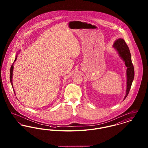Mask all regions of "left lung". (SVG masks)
Here are the masks:
<instances>
[{
	"mask_svg": "<svg viewBox=\"0 0 148 148\" xmlns=\"http://www.w3.org/2000/svg\"><path fill=\"white\" fill-rule=\"evenodd\" d=\"M113 47L116 50L119 56L125 62V66H127V90H126V95L124 99L127 98L129 92L130 90L134 78V66L132 62L131 59V54L129 49L127 45L125 42L124 39L119 38L113 44Z\"/></svg>",
	"mask_w": 148,
	"mask_h": 148,
	"instance_id": "1",
	"label": "left lung"
}]
</instances>
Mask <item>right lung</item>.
<instances>
[{"label": "right lung", "mask_w": 148, "mask_h": 148, "mask_svg": "<svg viewBox=\"0 0 148 148\" xmlns=\"http://www.w3.org/2000/svg\"><path fill=\"white\" fill-rule=\"evenodd\" d=\"M16 59H17V55L16 56V58H15V60H14L13 63L12 64V65L11 66L10 71V83H11L12 86V87H13V91H14V93H15V91H14V88H13V82H12V78H13V69H14V63H15V62L16 61Z\"/></svg>", "instance_id": "obj_1"}]
</instances>
